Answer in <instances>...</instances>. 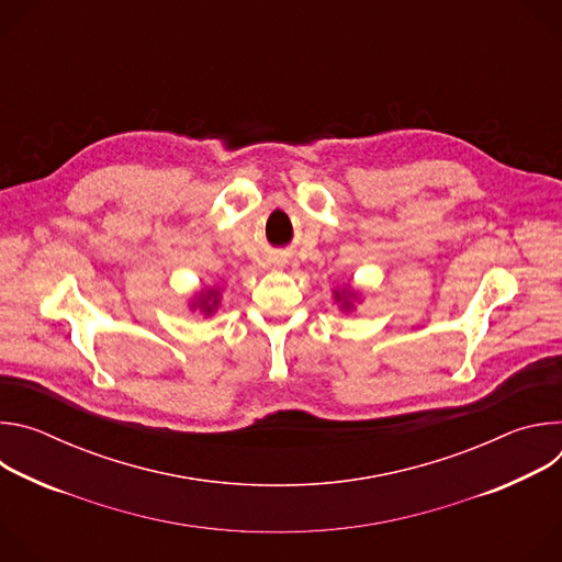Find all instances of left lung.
Masks as SVG:
<instances>
[{"instance_id":"left-lung-1","label":"left lung","mask_w":562,"mask_h":562,"mask_svg":"<svg viewBox=\"0 0 562 562\" xmlns=\"http://www.w3.org/2000/svg\"><path fill=\"white\" fill-rule=\"evenodd\" d=\"M336 293V302H340V308L342 311H349V308H353V300L358 297V293L353 291V289H342V291H334Z\"/></svg>"}]
</instances>
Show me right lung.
Segmentation results:
<instances>
[{
  "instance_id": "obj_1",
  "label": "right lung",
  "mask_w": 562,
  "mask_h": 562,
  "mask_svg": "<svg viewBox=\"0 0 562 562\" xmlns=\"http://www.w3.org/2000/svg\"><path fill=\"white\" fill-rule=\"evenodd\" d=\"M220 304V291L217 289H206L198 293L195 302H191V308H200L204 315H211Z\"/></svg>"
}]
</instances>
